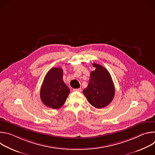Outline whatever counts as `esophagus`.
<instances>
[{"mask_svg":"<svg viewBox=\"0 0 155 155\" xmlns=\"http://www.w3.org/2000/svg\"><path fill=\"white\" fill-rule=\"evenodd\" d=\"M74 91H77V92H81V88H76V89L73 90Z\"/></svg>","mask_w":155,"mask_h":155,"instance_id":"1","label":"esophagus"}]
</instances>
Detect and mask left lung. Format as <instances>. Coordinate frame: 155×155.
<instances>
[{"label":"left lung","mask_w":155,"mask_h":155,"mask_svg":"<svg viewBox=\"0 0 155 155\" xmlns=\"http://www.w3.org/2000/svg\"><path fill=\"white\" fill-rule=\"evenodd\" d=\"M96 69L91 72L90 79L83 90L88 102L97 108L107 106L115 96V86L111 75L101 65L93 63Z\"/></svg>","instance_id":"obj_1"}]
</instances>
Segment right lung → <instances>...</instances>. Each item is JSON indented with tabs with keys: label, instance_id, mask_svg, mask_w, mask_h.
<instances>
[{
	"label": "right lung",
	"instance_id": "add662e5",
	"mask_svg": "<svg viewBox=\"0 0 155 155\" xmlns=\"http://www.w3.org/2000/svg\"><path fill=\"white\" fill-rule=\"evenodd\" d=\"M62 77L63 70L53 68L47 72L41 86L40 94L42 102L53 109L61 108L70 93Z\"/></svg>",
	"mask_w": 155,
	"mask_h": 155
}]
</instances>
